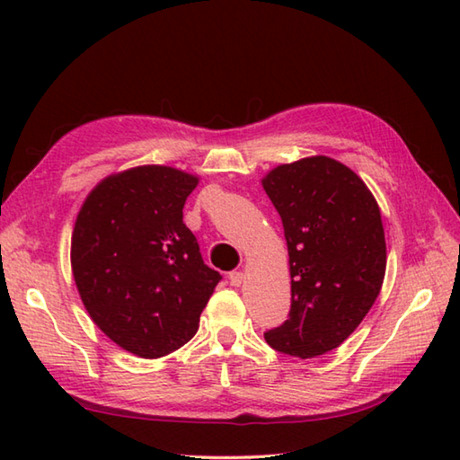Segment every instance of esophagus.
<instances>
[{
    "mask_svg": "<svg viewBox=\"0 0 460 460\" xmlns=\"http://www.w3.org/2000/svg\"><path fill=\"white\" fill-rule=\"evenodd\" d=\"M243 280H245V275H243L241 270H233V272H229V282L233 287H241L243 285Z\"/></svg>",
    "mask_w": 460,
    "mask_h": 460,
    "instance_id": "34e87169",
    "label": "esophagus"
}]
</instances>
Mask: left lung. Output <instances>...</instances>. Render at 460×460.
Listing matches in <instances>:
<instances>
[{
	"instance_id": "8db88e82",
	"label": "left lung",
	"mask_w": 460,
	"mask_h": 460,
	"mask_svg": "<svg viewBox=\"0 0 460 460\" xmlns=\"http://www.w3.org/2000/svg\"><path fill=\"white\" fill-rule=\"evenodd\" d=\"M262 188L285 227L292 279L288 320L265 340L282 354L322 356L359 326L384 285L379 205L356 172L328 155L277 165Z\"/></svg>"
}]
</instances>
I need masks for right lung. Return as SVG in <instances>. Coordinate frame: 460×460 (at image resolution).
I'll use <instances>...</instances> for the list:
<instances>
[{
  "instance_id": "right-lung-1",
  "label": "right lung",
  "mask_w": 460,
  "mask_h": 460,
  "mask_svg": "<svg viewBox=\"0 0 460 460\" xmlns=\"http://www.w3.org/2000/svg\"><path fill=\"white\" fill-rule=\"evenodd\" d=\"M198 183V175L170 165H138L104 178L76 215V290L94 324L138 358L188 344L221 280L183 223Z\"/></svg>"
}]
</instances>
